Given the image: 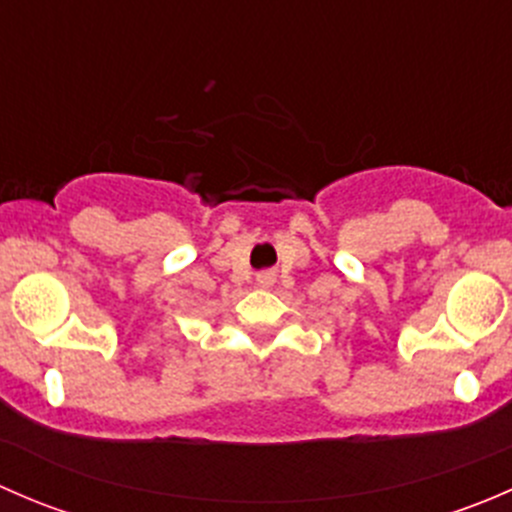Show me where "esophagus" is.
<instances>
[{
    "label": "esophagus",
    "instance_id": "34e87169",
    "mask_svg": "<svg viewBox=\"0 0 512 512\" xmlns=\"http://www.w3.org/2000/svg\"><path fill=\"white\" fill-rule=\"evenodd\" d=\"M257 285L260 287H270V285H275V272H260V275H257Z\"/></svg>",
    "mask_w": 512,
    "mask_h": 512
}]
</instances>
